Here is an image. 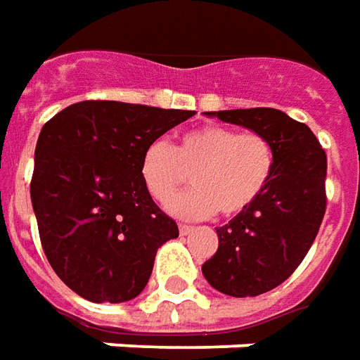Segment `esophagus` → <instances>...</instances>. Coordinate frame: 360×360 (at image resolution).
Segmentation results:
<instances>
[{
	"label": "esophagus",
	"mask_w": 360,
	"mask_h": 360,
	"mask_svg": "<svg viewBox=\"0 0 360 360\" xmlns=\"http://www.w3.org/2000/svg\"><path fill=\"white\" fill-rule=\"evenodd\" d=\"M179 232H181V236H187V233L193 232V226H187V224H179Z\"/></svg>",
	"instance_id": "esophagus-1"
}]
</instances>
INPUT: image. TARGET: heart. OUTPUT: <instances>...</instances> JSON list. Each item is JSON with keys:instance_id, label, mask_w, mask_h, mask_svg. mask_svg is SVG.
<instances>
[{"instance_id": "obj_1", "label": "heart", "mask_w": 360, "mask_h": 360, "mask_svg": "<svg viewBox=\"0 0 360 360\" xmlns=\"http://www.w3.org/2000/svg\"><path fill=\"white\" fill-rule=\"evenodd\" d=\"M275 162V146L261 132L212 124L183 134L175 148L162 140L148 146L140 175L146 191L162 205L187 187L193 175L197 191L169 205L181 218H206L216 210L238 216L263 195Z\"/></svg>"}]
</instances>
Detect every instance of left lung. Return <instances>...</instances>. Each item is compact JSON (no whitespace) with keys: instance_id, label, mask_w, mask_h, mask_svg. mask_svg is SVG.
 <instances>
[{"instance_id":"8db88e82","label":"left lung","mask_w":360,"mask_h":360,"mask_svg":"<svg viewBox=\"0 0 360 360\" xmlns=\"http://www.w3.org/2000/svg\"><path fill=\"white\" fill-rule=\"evenodd\" d=\"M212 115L261 132L275 146L271 183L250 208L216 228L218 250L202 265L216 290L257 296L285 283L316 240L328 205V155L310 128L283 110L255 107Z\"/></svg>"}]
</instances>
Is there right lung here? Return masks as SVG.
I'll return each mask as SVG.
<instances>
[{"label": "right lung", "mask_w": 360, "mask_h": 360, "mask_svg": "<svg viewBox=\"0 0 360 360\" xmlns=\"http://www.w3.org/2000/svg\"><path fill=\"white\" fill-rule=\"evenodd\" d=\"M195 110L82 101L40 130L31 200L49 263L89 302L119 304L148 285L158 248L179 236L140 175L146 148Z\"/></svg>", "instance_id": "1"}]
</instances>
